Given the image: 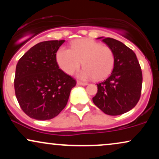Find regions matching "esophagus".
<instances>
[{
	"label": "esophagus",
	"mask_w": 159,
	"mask_h": 159,
	"mask_svg": "<svg viewBox=\"0 0 159 159\" xmlns=\"http://www.w3.org/2000/svg\"><path fill=\"white\" fill-rule=\"evenodd\" d=\"M77 84H78V85H81V86H85V85L88 84L85 83V82H82V81H77Z\"/></svg>",
	"instance_id": "obj_1"
}]
</instances>
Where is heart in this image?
I'll return each instance as SVG.
<instances>
[{
	"mask_svg": "<svg viewBox=\"0 0 159 159\" xmlns=\"http://www.w3.org/2000/svg\"><path fill=\"white\" fill-rule=\"evenodd\" d=\"M57 62L65 73L72 75L81 66L78 73L83 79L93 78L101 81L108 77L115 65V54L110 47L89 39H78L71 45V49L62 47L57 51Z\"/></svg>",
	"mask_w": 159,
	"mask_h": 159,
	"instance_id": "b5f03b06",
	"label": "heart"
}]
</instances>
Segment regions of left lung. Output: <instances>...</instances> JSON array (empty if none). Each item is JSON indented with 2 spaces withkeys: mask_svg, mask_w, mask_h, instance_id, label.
<instances>
[{
  "mask_svg": "<svg viewBox=\"0 0 159 159\" xmlns=\"http://www.w3.org/2000/svg\"><path fill=\"white\" fill-rule=\"evenodd\" d=\"M102 41L114 51L115 65L111 75L97 84L98 92L93 102L105 114L116 116L132 110L138 104L141 95L142 71L132 49L112 38Z\"/></svg>",
  "mask_w": 159,
  "mask_h": 159,
  "instance_id": "left-lung-1",
  "label": "left lung"
}]
</instances>
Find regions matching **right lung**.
<instances>
[{"label":"right lung","mask_w":159,"mask_h":159,"mask_svg":"<svg viewBox=\"0 0 159 159\" xmlns=\"http://www.w3.org/2000/svg\"><path fill=\"white\" fill-rule=\"evenodd\" d=\"M65 40L38 43L16 65L14 87L21 110L30 118L51 120L66 107L76 81L59 69L57 52Z\"/></svg>","instance_id":"right-lung-1"}]
</instances>
